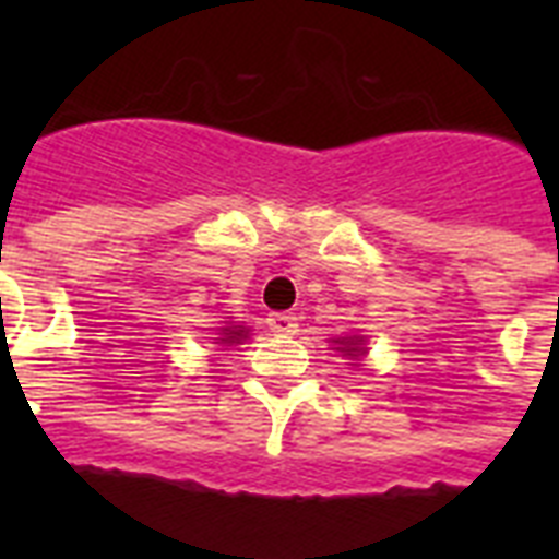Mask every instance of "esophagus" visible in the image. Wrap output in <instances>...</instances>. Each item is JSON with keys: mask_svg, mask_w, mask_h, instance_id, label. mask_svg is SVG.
Here are the masks:
<instances>
[{"mask_svg": "<svg viewBox=\"0 0 559 559\" xmlns=\"http://www.w3.org/2000/svg\"><path fill=\"white\" fill-rule=\"evenodd\" d=\"M266 324L275 336H293L298 331V319L293 313H272Z\"/></svg>", "mask_w": 559, "mask_h": 559, "instance_id": "1", "label": "esophagus"}]
</instances>
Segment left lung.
Instances as JSON below:
<instances>
[{"mask_svg": "<svg viewBox=\"0 0 559 559\" xmlns=\"http://www.w3.org/2000/svg\"><path fill=\"white\" fill-rule=\"evenodd\" d=\"M336 345H340L336 350H342V357L359 359L362 354H366V348H362V345H366V340H362V336H342V340H336Z\"/></svg>", "mask_w": 559, "mask_h": 559, "instance_id": "left-lung-1", "label": "left lung"}]
</instances>
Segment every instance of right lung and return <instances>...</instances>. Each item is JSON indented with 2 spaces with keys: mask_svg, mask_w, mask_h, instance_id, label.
<instances>
[{
  "mask_svg": "<svg viewBox=\"0 0 559 559\" xmlns=\"http://www.w3.org/2000/svg\"><path fill=\"white\" fill-rule=\"evenodd\" d=\"M249 336L243 324H226V328H219V336H217V345H240V342Z\"/></svg>",
  "mask_w": 559,
  "mask_h": 559,
  "instance_id": "add662e5",
  "label": "right lung"
}]
</instances>
